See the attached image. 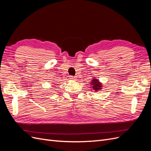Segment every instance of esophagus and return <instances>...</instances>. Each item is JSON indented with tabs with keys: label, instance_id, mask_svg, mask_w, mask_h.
<instances>
[{
	"label": "esophagus",
	"instance_id": "1",
	"mask_svg": "<svg viewBox=\"0 0 151 151\" xmlns=\"http://www.w3.org/2000/svg\"><path fill=\"white\" fill-rule=\"evenodd\" d=\"M70 78L71 79H74V80L76 79V77H75L74 76H70Z\"/></svg>",
	"mask_w": 151,
	"mask_h": 151
}]
</instances>
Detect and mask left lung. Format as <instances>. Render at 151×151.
Segmentation results:
<instances>
[{
    "mask_svg": "<svg viewBox=\"0 0 151 151\" xmlns=\"http://www.w3.org/2000/svg\"><path fill=\"white\" fill-rule=\"evenodd\" d=\"M91 85H92V89H93V90H95L96 91H97L98 89H101V84L99 83V81L94 79H93V81H91Z\"/></svg>",
    "mask_w": 151,
    "mask_h": 151,
    "instance_id": "obj_1",
    "label": "left lung"
}]
</instances>
